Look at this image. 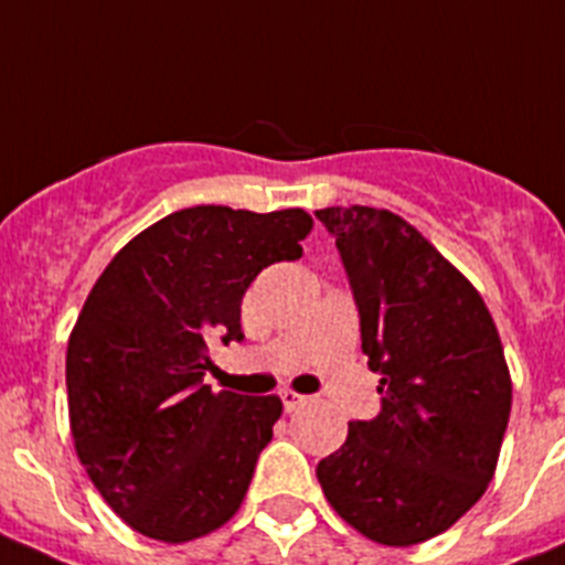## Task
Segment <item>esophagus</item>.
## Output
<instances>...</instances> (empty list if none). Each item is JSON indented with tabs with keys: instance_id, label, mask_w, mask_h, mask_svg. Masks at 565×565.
Here are the masks:
<instances>
[{
	"instance_id": "obj_1",
	"label": "esophagus",
	"mask_w": 565,
	"mask_h": 565,
	"mask_svg": "<svg viewBox=\"0 0 565 565\" xmlns=\"http://www.w3.org/2000/svg\"><path fill=\"white\" fill-rule=\"evenodd\" d=\"M279 397H282V408H286L288 414H291V412H297V408L302 406L305 401H308V397L297 395V392H291V390H286V392H282V395H279Z\"/></svg>"
}]
</instances>
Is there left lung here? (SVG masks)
<instances>
[{"mask_svg":"<svg viewBox=\"0 0 565 565\" xmlns=\"http://www.w3.org/2000/svg\"><path fill=\"white\" fill-rule=\"evenodd\" d=\"M335 237L359 308L381 412L353 420L317 468L347 524L412 546L482 499L510 420L512 384L488 305L406 221L375 206L313 212Z\"/></svg>","mask_w":565,"mask_h":565,"instance_id":"left-lung-1","label":"left lung"}]
</instances>
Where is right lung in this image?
I'll return each instance as SVG.
<instances>
[{
  "instance_id": "obj_1",
  "label": "right lung",
  "mask_w": 565,
  "mask_h": 565,
  "mask_svg": "<svg viewBox=\"0 0 565 565\" xmlns=\"http://www.w3.org/2000/svg\"><path fill=\"white\" fill-rule=\"evenodd\" d=\"M310 226L305 210L170 212L92 288L66 347L72 437L131 530L184 543L241 507L282 403L212 392L206 353L243 341V294L271 263L299 260Z\"/></svg>"
}]
</instances>
